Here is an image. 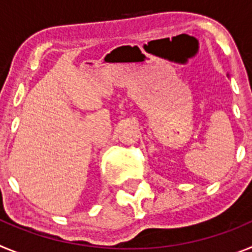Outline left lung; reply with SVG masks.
Here are the masks:
<instances>
[{
  "label": "left lung",
  "instance_id": "1",
  "mask_svg": "<svg viewBox=\"0 0 252 252\" xmlns=\"http://www.w3.org/2000/svg\"><path fill=\"white\" fill-rule=\"evenodd\" d=\"M227 75H228V74H227Z\"/></svg>",
  "mask_w": 252,
  "mask_h": 252
}]
</instances>
